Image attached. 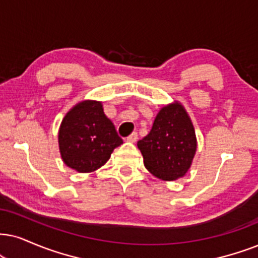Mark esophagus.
<instances>
[{
    "label": "esophagus",
    "mask_w": 258,
    "mask_h": 258,
    "mask_svg": "<svg viewBox=\"0 0 258 258\" xmlns=\"http://www.w3.org/2000/svg\"><path fill=\"white\" fill-rule=\"evenodd\" d=\"M137 139H138V133L133 132L132 135H130L128 137H127L126 140H127V142H130V143H136Z\"/></svg>",
    "instance_id": "34e87169"
}]
</instances>
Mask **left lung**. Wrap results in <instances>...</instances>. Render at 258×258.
<instances>
[{
  "instance_id": "8db88e82",
  "label": "left lung",
  "mask_w": 258,
  "mask_h": 258,
  "mask_svg": "<svg viewBox=\"0 0 258 258\" xmlns=\"http://www.w3.org/2000/svg\"><path fill=\"white\" fill-rule=\"evenodd\" d=\"M144 165L153 176L163 181L183 177L197 152V137L193 122L180 102L159 110L152 128L137 143Z\"/></svg>"
}]
</instances>
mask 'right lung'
Masks as SVG:
<instances>
[{
    "label": "right lung",
    "mask_w": 258,
    "mask_h": 258,
    "mask_svg": "<svg viewBox=\"0 0 258 258\" xmlns=\"http://www.w3.org/2000/svg\"><path fill=\"white\" fill-rule=\"evenodd\" d=\"M61 159L78 172H91L106 164L113 150L122 144L100 101L84 100L61 120L58 132Z\"/></svg>",
    "instance_id": "right-lung-1"
}]
</instances>
